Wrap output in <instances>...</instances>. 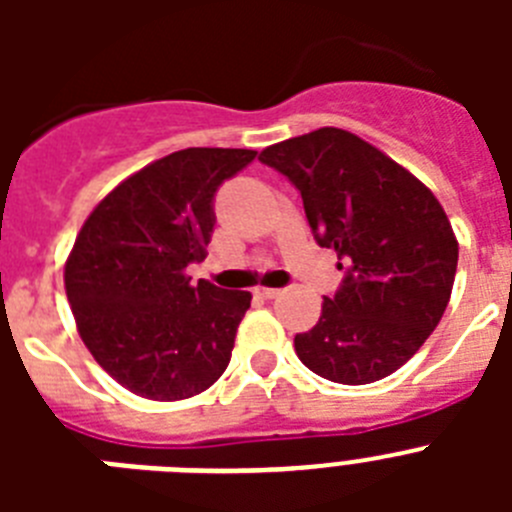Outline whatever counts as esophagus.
Instances as JSON below:
<instances>
[{"instance_id": "34e87169", "label": "esophagus", "mask_w": 512, "mask_h": 512, "mask_svg": "<svg viewBox=\"0 0 512 512\" xmlns=\"http://www.w3.org/2000/svg\"><path fill=\"white\" fill-rule=\"evenodd\" d=\"M256 295L264 297V300H274V297L282 295V289H274V287H259V289H256Z\"/></svg>"}]
</instances>
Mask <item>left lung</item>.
Returning a JSON list of instances; mask_svg holds the SVG:
<instances>
[{
	"label": "left lung",
	"instance_id": "left-lung-1",
	"mask_svg": "<svg viewBox=\"0 0 512 512\" xmlns=\"http://www.w3.org/2000/svg\"><path fill=\"white\" fill-rule=\"evenodd\" d=\"M302 194L318 246L338 253L343 282L295 336L302 364L338 384L397 372L449 305L459 243L433 192L372 143L320 128L261 151Z\"/></svg>",
	"mask_w": 512,
	"mask_h": 512
}]
</instances>
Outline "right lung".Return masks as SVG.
<instances>
[{"label":"right lung","mask_w":512,"mask_h":512,"mask_svg":"<svg viewBox=\"0 0 512 512\" xmlns=\"http://www.w3.org/2000/svg\"><path fill=\"white\" fill-rule=\"evenodd\" d=\"M248 148H184L117 184L87 217L63 282L84 346L112 379L174 402L220 379L251 292L192 284L215 230L217 187Z\"/></svg>","instance_id":"right-lung-1"}]
</instances>
